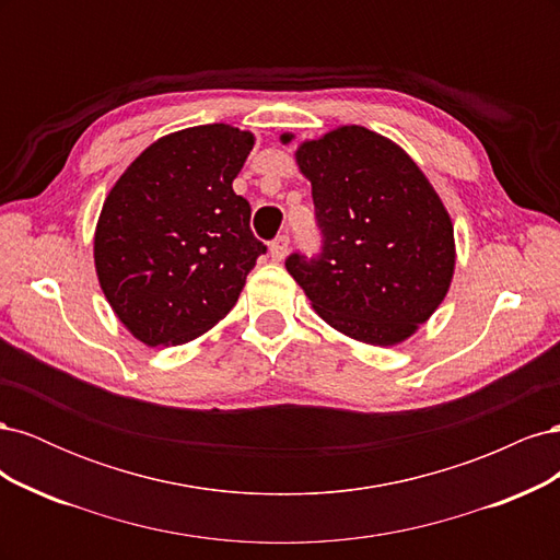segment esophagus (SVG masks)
Segmentation results:
<instances>
[{
  "instance_id": "1",
  "label": "esophagus",
  "mask_w": 560,
  "mask_h": 560,
  "mask_svg": "<svg viewBox=\"0 0 560 560\" xmlns=\"http://www.w3.org/2000/svg\"><path fill=\"white\" fill-rule=\"evenodd\" d=\"M287 252H290V238H287V235H278V238L270 243V257H273V261H282L287 257Z\"/></svg>"
}]
</instances>
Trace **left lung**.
Returning a JSON list of instances; mask_svg holds the SVG:
<instances>
[{"instance_id": "left-lung-1", "label": "left lung", "mask_w": 560, "mask_h": 560, "mask_svg": "<svg viewBox=\"0 0 560 560\" xmlns=\"http://www.w3.org/2000/svg\"><path fill=\"white\" fill-rule=\"evenodd\" d=\"M294 156L313 186L325 245L317 259L292 254L290 276L336 331L381 348L406 341L453 280L455 238L442 198L399 144L364 126L303 140Z\"/></svg>"}]
</instances>
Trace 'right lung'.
<instances>
[{"mask_svg":"<svg viewBox=\"0 0 560 560\" xmlns=\"http://www.w3.org/2000/svg\"><path fill=\"white\" fill-rule=\"evenodd\" d=\"M254 147L249 130L194 126L159 138L116 179L97 217L100 290L121 325L149 348L210 331L238 301L266 245L235 196Z\"/></svg>","mask_w":560,"mask_h":560,"instance_id":"add662e5","label":"right lung"}]
</instances>
